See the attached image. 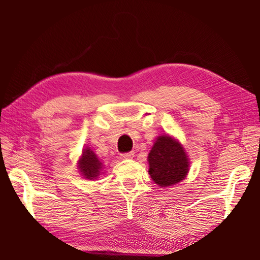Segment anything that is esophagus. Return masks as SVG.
I'll use <instances>...</instances> for the list:
<instances>
[{
  "instance_id": "34e87169",
  "label": "esophagus",
  "mask_w": 260,
  "mask_h": 260,
  "mask_svg": "<svg viewBox=\"0 0 260 260\" xmlns=\"http://www.w3.org/2000/svg\"><path fill=\"white\" fill-rule=\"evenodd\" d=\"M134 157V152H125V153H121L120 158L121 159H132V158Z\"/></svg>"
}]
</instances>
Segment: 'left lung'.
<instances>
[{
    "instance_id": "8db88e82",
    "label": "left lung",
    "mask_w": 260,
    "mask_h": 260,
    "mask_svg": "<svg viewBox=\"0 0 260 260\" xmlns=\"http://www.w3.org/2000/svg\"><path fill=\"white\" fill-rule=\"evenodd\" d=\"M149 174L158 186L170 187L181 181L188 173L189 164L183 147L178 141L161 135L148 156Z\"/></svg>"
}]
</instances>
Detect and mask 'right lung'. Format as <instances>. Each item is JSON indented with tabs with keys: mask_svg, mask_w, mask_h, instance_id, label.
Masks as SVG:
<instances>
[{
	"mask_svg": "<svg viewBox=\"0 0 260 260\" xmlns=\"http://www.w3.org/2000/svg\"><path fill=\"white\" fill-rule=\"evenodd\" d=\"M79 170L82 177L86 179L94 180L99 177L102 170V162L99 160L95 152L89 148H86L82 152V157L79 160Z\"/></svg>",
	"mask_w": 260,
	"mask_h": 260,
	"instance_id": "add662e5",
	"label": "right lung"
}]
</instances>
